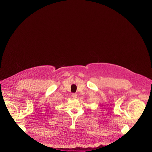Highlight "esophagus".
<instances>
[{
  "instance_id": "esophagus-1",
  "label": "esophagus",
  "mask_w": 152,
  "mask_h": 152,
  "mask_svg": "<svg viewBox=\"0 0 152 152\" xmlns=\"http://www.w3.org/2000/svg\"><path fill=\"white\" fill-rule=\"evenodd\" d=\"M72 97L74 99H76L77 98V94H72Z\"/></svg>"
}]
</instances>
